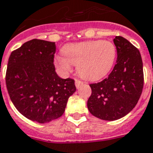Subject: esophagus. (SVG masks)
Returning <instances> with one entry per match:
<instances>
[{
	"label": "esophagus",
	"instance_id": "esophagus-1",
	"mask_svg": "<svg viewBox=\"0 0 153 153\" xmlns=\"http://www.w3.org/2000/svg\"><path fill=\"white\" fill-rule=\"evenodd\" d=\"M83 84H84L83 81H80V80H76L75 85H76V89H78V88H79L81 85H83Z\"/></svg>",
	"mask_w": 153,
	"mask_h": 153
}]
</instances>
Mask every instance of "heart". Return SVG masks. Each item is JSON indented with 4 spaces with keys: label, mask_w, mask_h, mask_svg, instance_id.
Segmentation results:
<instances>
[{
    "label": "heart",
    "mask_w": 153,
    "mask_h": 153,
    "mask_svg": "<svg viewBox=\"0 0 153 153\" xmlns=\"http://www.w3.org/2000/svg\"><path fill=\"white\" fill-rule=\"evenodd\" d=\"M116 53L115 46L110 41H86L66 45L63 48L64 55H57L55 61L64 74L71 72L73 64L81 77L94 81L111 69Z\"/></svg>",
    "instance_id": "obj_1"
}]
</instances>
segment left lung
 Returning <instances> with one entry per match:
<instances>
[{"mask_svg": "<svg viewBox=\"0 0 153 153\" xmlns=\"http://www.w3.org/2000/svg\"><path fill=\"white\" fill-rule=\"evenodd\" d=\"M117 60L107 78L90 84L92 94L87 102L89 112L102 120L114 121L133 110L143 86V62L140 51L122 36H116Z\"/></svg>", "mask_w": 153, "mask_h": 153, "instance_id": "1", "label": "left lung"}]
</instances>
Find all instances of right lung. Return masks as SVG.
<instances>
[{
  "mask_svg": "<svg viewBox=\"0 0 153 153\" xmlns=\"http://www.w3.org/2000/svg\"><path fill=\"white\" fill-rule=\"evenodd\" d=\"M56 42L32 39L12 51L5 82L12 102L30 120L45 123L64 114L76 91L73 79H62L54 65Z\"/></svg>",
  "mask_w": 153,
  "mask_h": 153,
  "instance_id": "1",
  "label": "right lung"
}]
</instances>
